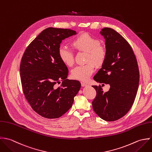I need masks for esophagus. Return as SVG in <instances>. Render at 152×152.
Wrapping results in <instances>:
<instances>
[{"label": "esophagus", "instance_id": "esophagus-1", "mask_svg": "<svg viewBox=\"0 0 152 152\" xmlns=\"http://www.w3.org/2000/svg\"><path fill=\"white\" fill-rule=\"evenodd\" d=\"M81 85H82V87H85V86H88V85L87 83H83V82H81Z\"/></svg>", "mask_w": 152, "mask_h": 152}]
</instances>
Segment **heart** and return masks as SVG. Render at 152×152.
Returning <instances> with one entry per match:
<instances>
[{
    "mask_svg": "<svg viewBox=\"0 0 152 152\" xmlns=\"http://www.w3.org/2000/svg\"><path fill=\"white\" fill-rule=\"evenodd\" d=\"M100 40L88 33H83L75 37L72 42L74 49L79 52L86 53L85 65L78 66L72 71L73 79L86 82L94 71L93 63L96 67L102 66L106 61L107 50L106 48L100 44ZM61 61L67 66H72L75 63L74 55L72 51L64 46L58 50ZM89 63H88V62Z\"/></svg>",
    "mask_w": 152,
    "mask_h": 152,
    "instance_id": "1",
    "label": "heart"
}]
</instances>
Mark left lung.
I'll use <instances>...</instances> for the list:
<instances>
[{"mask_svg":"<svg viewBox=\"0 0 152 152\" xmlns=\"http://www.w3.org/2000/svg\"><path fill=\"white\" fill-rule=\"evenodd\" d=\"M100 34L105 39L107 56L93 79L109 84L108 91L102 87L92 86L96 91L92 102L94 112L106 121H117L131 109L139 87V70L133 49L118 32L104 28Z\"/></svg>","mask_w":152,"mask_h":152,"instance_id":"1","label":"left lung"}]
</instances>
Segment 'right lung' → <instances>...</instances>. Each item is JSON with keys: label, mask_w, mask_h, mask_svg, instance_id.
<instances>
[{"label": "right lung", "mask_w": 152, "mask_h": 152, "mask_svg": "<svg viewBox=\"0 0 152 152\" xmlns=\"http://www.w3.org/2000/svg\"><path fill=\"white\" fill-rule=\"evenodd\" d=\"M76 34L71 29L48 28L31 42L22 56L24 95L33 110L43 118H58L66 113L81 87L79 81L66 79L68 69L58 55L61 41ZM61 81V86L56 88Z\"/></svg>", "instance_id": "1"}]
</instances>
